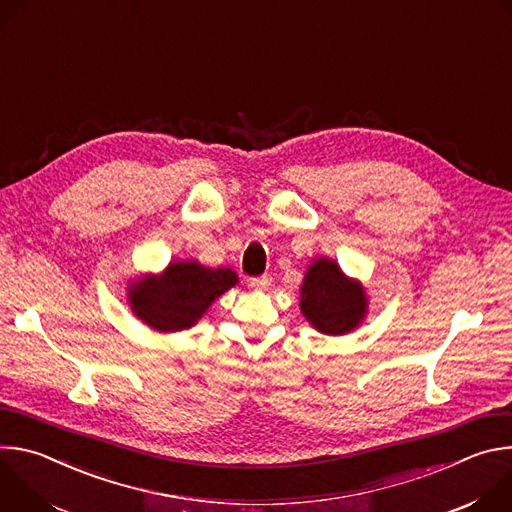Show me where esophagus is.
<instances>
[{
	"label": "esophagus",
	"mask_w": 512,
	"mask_h": 512,
	"mask_svg": "<svg viewBox=\"0 0 512 512\" xmlns=\"http://www.w3.org/2000/svg\"><path fill=\"white\" fill-rule=\"evenodd\" d=\"M249 285L255 289H267L271 285V275H261V277H253L249 279Z\"/></svg>",
	"instance_id": "esophagus-1"
}]
</instances>
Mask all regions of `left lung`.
<instances>
[{"mask_svg": "<svg viewBox=\"0 0 512 512\" xmlns=\"http://www.w3.org/2000/svg\"><path fill=\"white\" fill-rule=\"evenodd\" d=\"M300 310L322 334L340 336L354 330L367 316L364 287L346 277L340 265L328 257L314 259L302 283Z\"/></svg>", "mask_w": 512, "mask_h": 512, "instance_id": "left-lung-1", "label": "left lung"}]
</instances>
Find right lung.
<instances>
[{"instance_id":"obj_1","label":"right lung","mask_w":512,"mask_h":512,"mask_svg":"<svg viewBox=\"0 0 512 512\" xmlns=\"http://www.w3.org/2000/svg\"><path fill=\"white\" fill-rule=\"evenodd\" d=\"M239 283L233 269L204 267L198 261H174L160 275L131 281L127 300L133 314L158 332L194 326L225 291Z\"/></svg>"}]
</instances>
